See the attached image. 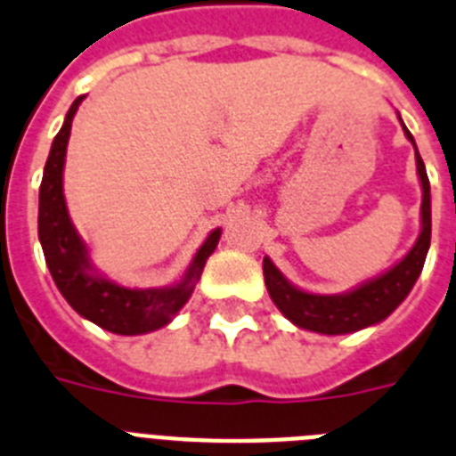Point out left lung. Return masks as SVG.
<instances>
[{"mask_svg": "<svg viewBox=\"0 0 456 456\" xmlns=\"http://www.w3.org/2000/svg\"><path fill=\"white\" fill-rule=\"evenodd\" d=\"M403 133L413 142V134L406 130V126H403ZM415 162H418L419 183H422V232L409 255L403 256L397 266L383 273L381 277H376L348 294L316 296L289 284L282 273L273 266V261L268 256L264 259V280H266L268 294L277 305V310L282 312L289 322H294L305 330L344 335V332H355L360 328L383 322L409 296L415 280L422 273V266H425L427 250L431 243L429 179H427L425 162L419 158L418 149H415Z\"/></svg>", "mask_w": 456, "mask_h": 456, "instance_id": "1", "label": "left lung"}]
</instances>
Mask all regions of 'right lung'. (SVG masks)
<instances>
[{"instance_id": "right-lung-1", "label": "right lung", "mask_w": 456, "mask_h": 456, "mask_svg": "<svg viewBox=\"0 0 456 456\" xmlns=\"http://www.w3.org/2000/svg\"><path fill=\"white\" fill-rule=\"evenodd\" d=\"M85 96L70 105L66 121L57 133L43 169L38 195V239L45 264L61 296L75 312L96 326L117 335H142L167 326L172 316L188 303L204 271L206 259L216 250L220 229L211 232L195 255L181 282L162 289H126L91 273L89 255L75 232L63 200V160L70 137V124Z\"/></svg>"}]
</instances>
